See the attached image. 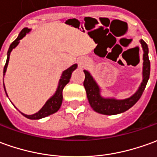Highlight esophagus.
<instances>
[{
	"mask_svg": "<svg viewBox=\"0 0 157 157\" xmlns=\"http://www.w3.org/2000/svg\"><path fill=\"white\" fill-rule=\"evenodd\" d=\"M85 63H86V61H85V60H84V59H80V60H78V64L80 65V66H83V65H85Z\"/></svg>",
	"mask_w": 157,
	"mask_h": 157,
	"instance_id": "34e87169",
	"label": "esophagus"
}]
</instances>
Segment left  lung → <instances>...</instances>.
<instances>
[{
	"mask_svg": "<svg viewBox=\"0 0 157 157\" xmlns=\"http://www.w3.org/2000/svg\"><path fill=\"white\" fill-rule=\"evenodd\" d=\"M140 43L142 44L143 50H144V67H143V82L138 90L132 97H129L124 100H116L114 98H103L100 95V89L97 85V83L93 79L92 76L90 74L89 72H85V86L87 98L90 102V105L96 112L106 115H113L125 112L130 108L134 105L135 103L139 100L142 96L144 90L146 87L147 83L150 78L151 72V62L149 60V48L146 43L141 40Z\"/></svg>",
	"mask_w": 157,
	"mask_h": 157,
	"instance_id": "1",
	"label": "left lung"
}]
</instances>
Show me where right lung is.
<instances>
[{
    "instance_id": "right-lung-1",
    "label": "right lung",
    "mask_w": 157,
    "mask_h": 157,
    "mask_svg": "<svg viewBox=\"0 0 157 157\" xmlns=\"http://www.w3.org/2000/svg\"><path fill=\"white\" fill-rule=\"evenodd\" d=\"M31 31L30 29L28 28H24L22 31H20L19 36L16 38V39L11 44L10 47L8 48V51H7V58H6V64L4 66V69H3V73L5 74V72L6 71V67H7V64H8V61H9V56H10L11 51L13 50V48H14L19 43V40L22 39L26 35V33H28L29 31ZM77 68V64L72 65V67L67 69L66 71L63 72L61 78H60V82H59V85H58V88L56 90V94L53 96V97L48 99L47 102L44 104V106L41 109L37 112V113H34V114H31V115H27L25 113H22L25 117L28 118V119H31V120H38V119H42V118L47 117L48 115H50L52 113H56L57 112L61 106L62 103V99H63V96H62V90L64 89V87L67 84L68 82L70 81L71 76H72V72ZM4 89H5V86H4ZM6 91V90H5Z\"/></svg>"
}]
</instances>
